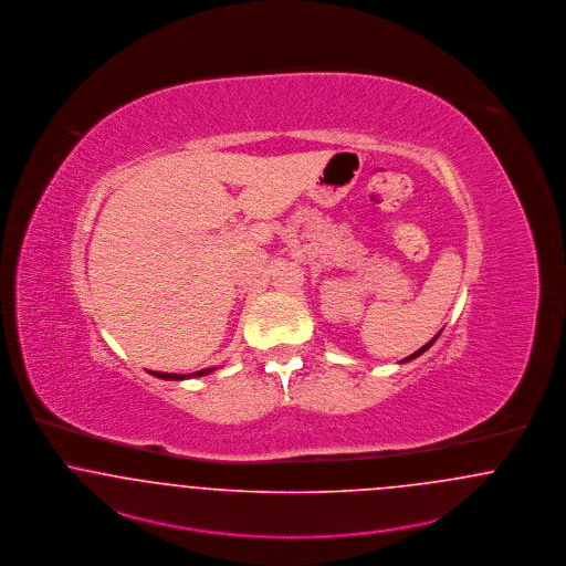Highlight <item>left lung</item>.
<instances>
[{
  "mask_svg": "<svg viewBox=\"0 0 566 566\" xmlns=\"http://www.w3.org/2000/svg\"><path fill=\"white\" fill-rule=\"evenodd\" d=\"M440 334H442V332H440ZM440 334H438V336H440ZM438 336H436V338H433V340H429V343H427V345L422 346V348H418L417 353H412V355H410V357H406V359H403V361H410V359H415V357H418V355H422V353H424V350H427V348H429V346L433 345V343H436V340H438Z\"/></svg>",
  "mask_w": 566,
  "mask_h": 566,
  "instance_id": "8db88e82",
  "label": "left lung"
}]
</instances>
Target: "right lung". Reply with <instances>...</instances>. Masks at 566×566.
I'll return each instance as SVG.
<instances>
[{
    "label": "right lung",
    "instance_id": "add662e5",
    "mask_svg": "<svg viewBox=\"0 0 566 566\" xmlns=\"http://www.w3.org/2000/svg\"><path fill=\"white\" fill-rule=\"evenodd\" d=\"M209 371H213V368L200 369V371H195V374H169V371H151V374L158 376V378H163V380H184V378L205 376V374H209Z\"/></svg>",
    "mask_w": 566,
    "mask_h": 566
}]
</instances>
